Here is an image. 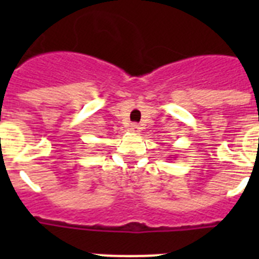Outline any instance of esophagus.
<instances>
[{"label": "esophagus", "mask_w": 259, "mask_h": 259, "mask_svg": "<svg viewBox=\"0 0 259 259\" xmlns=\"http://www.w3.org/2000/svg\"><path fill=\"white\" fill-rule=\"evenodd\" d=\"M131 131L135 132V134H137V132H140L141 131V127L137 123H134V124L131 125Z\"/></svg>", "instance_id": "esophagus-1"}]
</instances>
